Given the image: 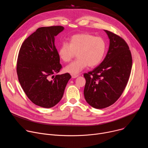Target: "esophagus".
Here are the masks:
<instances>
[{"label":"esophagus","mask_w":148,"mask_h":148,"mask_svg":"<svg viewBox=\"0 0 148 148\" xmlns=\"http://www.w3.org/2000/svg\"><path fill=\"white\" fill-rule=\"evenodd\" d=\"M72 78H75L78 77V75H75V74H71Z\"/></svg>","instance_id":"obj_1"}]
</instances>
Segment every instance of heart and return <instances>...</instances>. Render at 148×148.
<instances>
[{"label": "heart", "instance_id": "obj_1", "mask_svg": "<svg viewBox=\"0 0 148 148\" xmlns=\"http://www.w3.org/2000/svg\"><path fill=\"white\" fill-rule=\"evenodd\" d=\"M106 49V43L102 38L89 33H81L73 36L69 44L63 42L58 49V53L64 62H70L77 53L78 58L64 69L66 72L76 75L87 66L93 68L99 64Z\"/></svg>", "mask_w": 148, "mask_h": 148}]
</instances>
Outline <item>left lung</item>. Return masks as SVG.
I'll return each mask as SVG.
<instances>
[{"label": "left lung", "mask_w": 148, "mask_h": 148, "mask_svg": "<svg viewBox=\"0 0 148 148\" xmlns=\"http://www.w3.org/2000/svg\"><path fill=\"white\" fill-rule=\"evenodd\" d=\"M104 31L110 39L106 57L92 71L84 74L86 80L84 97L97 109L107 108L118 100L128 83L132 66L131 53L125 41L110 31Z\"/></svg>", "instance_id": "left-lung-1"}]
</instances>
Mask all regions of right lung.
<instances>
[{
	"label": "right lung",
	"instance_id": "1",
	"mask_svg": "<svg viewBox=\"0 0 148 148\" xmlns=\"http://www.w3.org/2000/svg\"><path fill=\"white\" fill-rule=\"evenodd\" d=\"M64 29L60 26L40 27L24 41L19 50L18 81L29 99L41 107L49 108L57 104L71 77L66 73L50 79L62 68L54 40Z\"/></svg>",
	"mask_w": 148,
	"mask_h": 148
}]
</instances>
